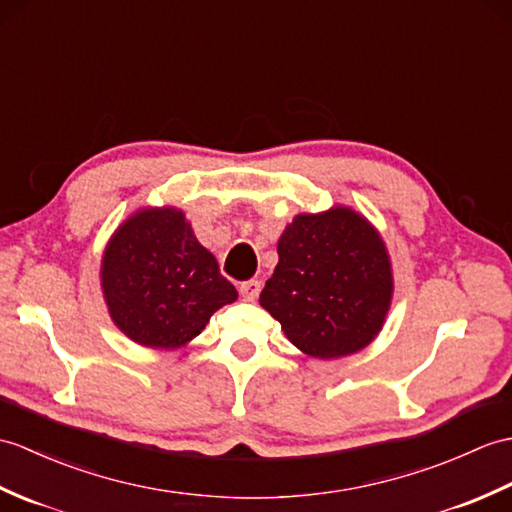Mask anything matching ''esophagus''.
Returning <instances> with one entry per match:
<instances>
[{
	"instance_id": "obj_1",
	"label": "esophagus",
	"mask_w": 512,
	"mask_h": 512,
	"mask_svg": "<svg viewBox=\"0 0 512 512\" xmlns=\"http://www.w3.org/2000/svg\"><path fill=\"white\" fill-rule=\"evenodd\" d=\"M259 292H261V283L257 279H248V281L240 283V294L246 301H255Z\"/></svg>"
}]
</instances>
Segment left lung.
I'll return each mask as SVG.
<instances>
[{"mask_svg": "<svg viewBox=\"0 0 512 512\" xmlns=\"http://www.w3.org/2000/svg\"><path fill=\"white\" fill-rule=\"evenodd\" d=\"M277 253L259 303L294 347L334 360L377 336L390 307L392 275L382 237L362 216L344 207L296 216Z\"/></svg>", "mask_w": 512, "mask_h": 512, "instance_id": "8db88e82", "label": "left lung"}]
</instances>
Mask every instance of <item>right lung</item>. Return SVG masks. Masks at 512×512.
<instances>
[{
	"mask_svg": "<svg viewBox=\"0 0 512 512\" xmlns=\"http://www.w3.org/2000/svg\"><path fill=\"white\" fill-rule=\"evenodd\" d=\"M102 288L115 325L154 349L181 347L237 299L176 209L139 211L122 224L106 246Z\"/></svg>",
	"mask_w": 512,
	"mask_h": 512,
	"instance_id": "obj_1",
	"label": "right lung"
}]
</instances>
